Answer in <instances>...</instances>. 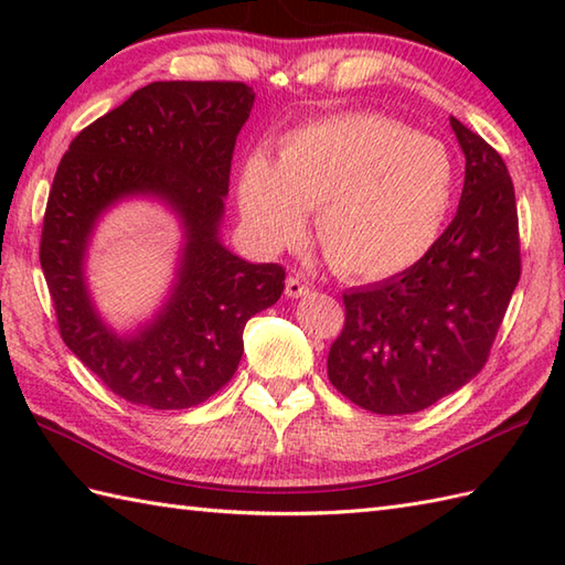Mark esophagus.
Listing matches in <instances>:
<instances>
[{"label": "esophagus", "mask_w": 565, "mask_h": 565, "mask_svg": "<svg viewBox=\"0 0 565 565\" xmlns=\"http://www.w3.org/2000/svg\"><path fill=\"white\" fill-rule=\"evenodd\" d=\"M306 294H308V284L303 279H298V276H289V279H286V296L301 298Z\"/></svg>", "instance_id": "34e87169"}]
</instances>
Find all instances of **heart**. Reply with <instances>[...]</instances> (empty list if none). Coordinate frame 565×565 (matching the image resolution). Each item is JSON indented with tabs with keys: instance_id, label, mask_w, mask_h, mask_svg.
I'll use <instances>...</instances> for the list:
<instances>
[{
	"instance_id": "obj_1",
	"label": "heart",
	"mask_w": 565,
	"mask_h": 565,
	"mask_svg": "<svg viewBox=\"0 0 565 565\" xmlns=\"http://www.w3.org/2000/svg\"><path fill=\"white\" fill-rule=\"evenodd\" d=\"M456 189L437 138L381 114H338L291 130L279 158L249 154L237 203L264 247L289 245L316 209V237L334 269L388 279L423 262L447 225Z\"/></svg>"
}]
</instances>
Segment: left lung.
Segmentation results:
<instances>
[{
	"label": "left lung",
	"instance_id": "left-lung-1",
	"mask_svg": "<svg viewBox=\"0 0 565 565\" xmlns=\"http://www.w3.org/2000/svg\"><path fill=\"white\" fill-rule=\"evenodd\" d=\"M466 158L459 209L415 267L347 291L344 330L328 376L376 415H411L466 386L483 369L514 286L520 227L508 167L488 142L449 118Z\"/></svg>",
	"mask_w": 565,
	"mask_h": 565
}]
</instances>
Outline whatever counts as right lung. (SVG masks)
Returning a JSON list of instances; mask_svg holds the SVG:
<instances>
[{
    "instance_id": "obj_1",
    "label": "right lung",
    "mask_w": 565,
    "mask_h": 565,
    "mask_svg": "<svg viewBox=\"0 0 565 565\" xmlns=\"http://www.w3.org/2000/svg\"><path fill=\"white\" fill-rule=\"evenodd\" d=\"M255 106L243 82H152L87 126L60 160L43 218L41 267L60 334L124 401L184 411L233 379L252 316L279 301L286 271L221 243L231 160ZM158 200L183 231L175 281L152 319L116 331L93 303L86 255L118 202Z\"/></svg>"
}]
</instances>
